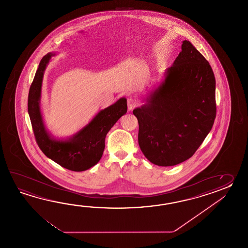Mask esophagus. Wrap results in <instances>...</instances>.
I'll list each match as a JSON object with an SVG mask.
<instances>
[{
	"instance_id": "1",
	"label": "esophagus",
	"mask_w": 248,
	"mask_h": 248,
	"mask_svg": "<svg viewBox=\"0 0 248 248\" xmlns=\"http://www.w3.org/2000/svg\"><path fill=\"white\" fill-rule=\"evenodd\" d=\"M138 105H139V103H138L137 99H135V98H128L127 99V108H128L129 111H131L134 108H136Z\"/></svg>"
}]
</instances>
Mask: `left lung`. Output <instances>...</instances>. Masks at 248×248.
<instances>
[{
  "label": "left lung",
  "mask_w": 248,
  "mask_h": 248,
  "mask_svg": "<svg viewBox=\"0 0 248 248\" xmlns=\"http://www.w3.org/2000/svg\"><path fill=\"white\" fill-rule=\"evenodd\" d=\"M146 101L133 111L143 155L160 167L190 158L212 129L216 104L215 74L189 41Z\"/></svg>",
  "instance_id": "obj_1"
}]
</instances>
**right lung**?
I'll return each instance as SVG.
<instances>
[{
  "label": "right lung",
  "instance_id": "right-lung-1",
  "mask_svg": "<svg viewBox=\"0 0 248 248\" xmlns=\"http://www.w3.org/2000/svg\"><path fill=\"white\" fill-rule=\"evenodd\" d=\"M52 56L47 53L42 58L29 90L27 106L32 130L38 146L47 158L64 169L75 172L85 171L100 160L106 147L107 133L122 115L126 114V99L122 97L99 111L88 125L67 140L54 138L45 127L40 107L43 74Z\"/></svg>",
  "mask_w": 248,
  "mask_h": 248
}]
</instances>
